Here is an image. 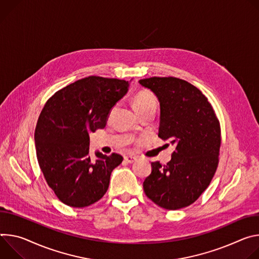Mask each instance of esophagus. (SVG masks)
Returning a JSON list of instances; mask_svg holds the SVG:
<instances>
[{"label": "esophagus", "mask_w": 259, "mask_h": 259, "mask_svg": "<svg viewBox=\"0 0 259 259\" xmlns=\"http://www.w3.org/2000/svg\"><path fill=\"white\" fill-rule=\"evenodd\" d=\"M136 160H137V157H135V156H132V155H126V156H124V161L127 162V163H133V162H135Z\"/></svg>", "instance_id": "esophagus-1"}]
</instances>
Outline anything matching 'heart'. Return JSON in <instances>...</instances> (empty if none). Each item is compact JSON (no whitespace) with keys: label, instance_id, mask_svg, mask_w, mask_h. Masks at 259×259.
I'll return each instance as SVG.
<instances>
[{"label":"heart","instance_id":"obj_1","mask_svg":"<svg viewBox=\"0 0 259 259\" xmlns=\"http://www.w3.org/2000/svg\"><path fill=\"white\" fill-rule=\"evenodd\" d=\"M156 101L153 94L149 91H140L134 98V107L136 110L148 106H155Z\"/></svg>","mask_w":259,"mask_h":259}]
</instances>
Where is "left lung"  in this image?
<instances>
[{
  "mask_svg": "<svg viewBox=\"0 0 259 259\" xmlns=\"http://www.w3.org/2000/svg\"><path fill=\"white\" fill-rule=\"evenodd\" d=\"M160 105L158 137L176 145L166 165L151 163L143 183L157 206L178 210L193 204L209 186L219 161L220 123L208 99L198 89L175 77L141 79Z\"/></svg>",
  "mask_w": 259,
  "mask_h": 259,
  "instance_id": "obj_1",
  "label": "left lung"
}]
</instances>
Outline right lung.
Wrapping results in <instances>:
<instances>
[{"instance_id":"add662e5","label":"right lung","mask_w":259,"mask_h":259,"mask_svg":"<svg viewBox=\"0 0 259 259\" xmlns=\"http://www.w3.org/2000/svg\"><path fill=\"white\" fill-rule=\"evenodd\" d=\"M130 82L90 76L56 92L39 116L35 144L40 168L61 202L91 206L108 190L112 170L123 157L90 155V132L104 128L108 115L128 91Z\"/></svg>"}]
</instances>
